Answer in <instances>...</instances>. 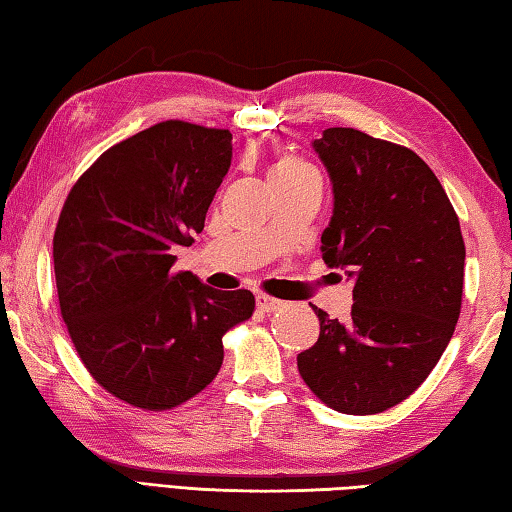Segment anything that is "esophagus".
Listing matches in <instances>:
<instances>
[{"mask_svg":"<svg viewBox=\"0 0 512 512\" xmlns=\"http://www.w3.org/2000/svg\"><path fill=\"white\" fill-rule=\"evenodd\" d=\"M256 306H258V310H263V312H274V310L283 308V301L274 299V297H267V294H258Z\"/></svg>","mask_w":512,"mask_h":512,"instance_id":"34e87169","label":"esophagus"}]
</instances>
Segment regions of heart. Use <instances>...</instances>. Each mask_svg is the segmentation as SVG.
Segmentation results:
<instances>
[{
    "instance_id": "b5f03b06",
    "label": "heart",
    "mask_w": 512,
    "mask_h": 512,
    "mask_svg": "<svg viewBox=\"0 0 512 512\" xmlns=\"http://www.w3.org/2000/svg\"><path fill=\"white\" fill-rule=\"evenodd\" d=\"M301 166L303 164H299V161H294V159H283L272 168V173H279V170H294V168H301Z\"/></svg>"
}]
</instances>
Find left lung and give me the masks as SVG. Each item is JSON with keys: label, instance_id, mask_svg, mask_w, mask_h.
I'll return each instance as SVG.
<instances>
[{"label": "left lung", "instance_id": "left-lung-1", "mask_svg": "<svg viewBox=\"0 0 512 512\" xmlns=\"http://www.w3.org/2000/svg\"><path fill=\"white\" fill-rule=\"evenodd\" d=\"M312 148L333 182L321 256L355 281L346 321L319 317L297 355L303 382L342 414H380L409 398L441 360L461 312L465 245L441 182L414 150L353 128Z\"/></svg>", "mask_w": 512, "mask_h": 512}]
</instances>
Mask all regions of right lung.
Instances as JSON below:
<instances>
[{"label":"right lung","instance_id":"obj_1","mask_svg":"<svg viewBox=\"0 0 512 512\" xmlns=\"http://www.w3.org/2000/svg\"><path fill=\"white\" fill-rule=\"evenodd\" d=\"M229 166V130L164 121L105 150L62 206V319L92 378L128 405L161 411L197 396L220 371L224 333L254 312L249 290L170 274Z\"/></svg>","mask_w":512,"mask_h":512}]
</instances>
